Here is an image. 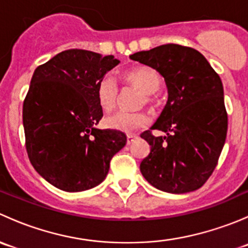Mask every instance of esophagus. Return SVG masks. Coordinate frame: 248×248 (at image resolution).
<instances>
[{"label": "esophagus", "mask_w": 248, "mask_h": 248, "mask_svg": "<svg viewBox=\"0 0 248 248\" xmlns=\"http://www.w3.org/2000/svg\"><path fill=\"white\" fill-rule=\"evenodd\" d=\"M138 139V136H127V144L131 145L132 142H134Z\"/></svg>", "instance_id": "esophagus-1"}]
</instances>
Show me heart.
<instances>
[{
  "label": "heart",
  "mask_w": 248,
  "mask_h": 248,
  "mask_svg": "<svg viewBox=\"0 0 248 248\" xmlns=\"http://www.w3.org/2000/svg\"><path fill=\"white\" fill-rule=\"evenodd\" d=\"M124 79L127 84L139 89L145 94V102L152 103V94L161 87L162 79L154 68L147 66L137 67L124 74ZM97 103L103 111H111L115 108L119 98V87L111 76H104L96 86ZM150 117L145 112H127L119 111L108 116L104 120L107 128L119 131L122 133L131 134L139 129L145 128L149 124Z\"/></svg>",
  "instance_id": "b5f03b06"
}]
</instances>
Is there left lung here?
Wrapping results in <instances>:
<instances>
[{
  "mask_svg": "<svg viewBox=\"0 0 248 248\" xmlns=\"http://www.w3.org/2000/svg\"><path fill=\"white\" fill-rule=\"evenodd\" d=\"M129 59L156 69L166 81L168 101L151 129L141 134L150 149L140 163L149 184L167 193L196 191L216 168L224 146L228 116L223 85L207 60L196 49L164 44Z\"/></svg>",
  "mask_w": 248,
  "mask_h": 248,
  "instance_id": "left-lung-1",
  "label": "left lung"
}]
</instances>
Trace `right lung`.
I'll list each match as a JSON object with an SVG mask.
<instances>
[{"label":"right lung","mask_w":248,"mask_h":248,"mask_svg":"<svg viewBox=\"0 0 248 248\" xmlns=\"http://www.w3.org/2000/svg\"><path fill=\"white\" fill-rule=\"evenodd\" d=\"M120 63L112 55L62 51L37 67L22 107L26 150L36 171L56 188L81 192L98 186L126 134L99 129L103 110L96 86Z\"/></svg>","instance_id":"add662e5"}]
</instances>
